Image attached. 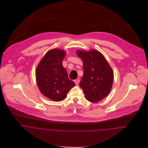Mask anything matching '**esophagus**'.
I'll use <instances>...</instances> for the list:
<instances>
[{"label":"esophagus","instance_id":"34e87169","mask_svg":"<svg viewBox=\"0 0 148 148\" xmlns=\"http://www.w3.org/2000/svg\"><path fill=\"white\" fill-rule=\"evenodd\" d=\"M74 82L75 83V84L76 85L79 84V82H80V80L79 79H76L74 80Z\"/></svg>","mask_w":148,"mask_h":148}]
</instances>
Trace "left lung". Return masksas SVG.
<instances>
[{
    "instance_id": "1",
    "label": "left lung",
    "mask_w": 148,
    "mask_h": 148,
    "mask_svg": "<svg viewBox=\"0 0 148 148\" xmlns=\"http://www.w3.org/2000/svg\"><path fill=\"white\" fill-rule=\"evenodd\" d=\"M77 55L83 62L84 75L80 86L86 99L97 103L106 97L111 90L113 72L104 56L99 51H77Z\"/></svg>"
}]
</instances>
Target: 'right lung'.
<instances>
[{"label":"right lung","instance_id":"add662e5","mask_svg":"<svg viewBox=\"0 0 148 148\" xmlns=\"http://www.w3.org/2000/svg\"><path fill=\"white\" fill-rule=\"evenodd\" d=\"M65 52L53 49L45 55L36 70L38 86L42 95L54 101L64 100L69 90L75 85L63 66Z\"/></svg>","mask_w":148,"mask_h":148}]
</instances>
